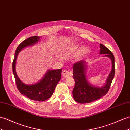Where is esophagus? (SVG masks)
<instances>
[{
    "label": "esophagus",
    "instance_id": "34e87169",
    "mask_svg": "<svg viewBox=\"0 0 130 130\" xmlns=\"http://www.w3.org/2000/svg\"><path fill=\"white\" fill-rule=\"evenodd\" d=\"M71 75V73L69 71H67V70H63V71H62V75L63 77H65V78L68 77L69 76H70Z\"/></svg>",
    "mask_w": 130,
    "mask_h": 130
}]
</instances>
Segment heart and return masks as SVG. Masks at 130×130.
Returning <instances> with one entry per match:
<instances>
[{"instance_id":"heart-1","label":"heart","mask_w":130,"mask_h":130,"mask_svg":"<svg viewBox=\"0 0 130 130\" xmlns=\"http://www.w3.org/2000/svg\"><path fill=\"white\" fill-rule=\"evenodd\" d=\"M78 49V45H76V46H74V47L71 50H70V51H69V52H70V53H71V52H75L76 51H77V50ZM87 52V48L84 47V48H83L81 49V52H80V53H81V54H84V53H86Z\"/></svg>"}]
</instances>
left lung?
Wrapping results in <instances>:
<instances>
[{"instance_id":"left-lung-1","label":"left lung","mask_w":130,"mask_h":130,"mask_svg":"<svg viewBox=\"0 0 130 130\" xmlns=\"http://www.w3.org/2000/svg\"><path fill=\"white\" fill-rule=\"evenodd\" d=\"M100 54H105L111 59L112 69L106 79L105 85L101 87L91 85L88 82L86 76V62L81 60L76 62L73 65V77L75 85L72 91V94L75 101L79 103H91L102 98L109 90L115 75L114 56L110 50L102 44H100Z\"/></svg>"}]
</instances>
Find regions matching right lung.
I'll list each match as a JSON object with an SVG mask.
<instances>
[{"mask_svg":"<svg viewBox=\"0 0 130 130\" xmlns=\"http://www.w3.org/2000/svg\"><path fill=\"white\" fill-rule=\"evenodd\" d=\"M41 37L32 36L21 43L16 49L14 61L12 62V71L15 79L16 86L21 94L30 99L36 101H44L51 97L56 86L61 79L62 69L49 70L38 82L32 85H26L22 82L16 74L15 65L18 54L22 49L32 46L39 41Z\"/></svg>","mask_w":130,"mask_h":130,"instance_id":"add662e5","label":"right lung"}]
</instances>
